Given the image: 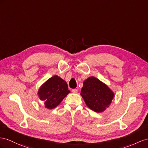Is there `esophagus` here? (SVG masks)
I'll use <instances>...</instances> for the list:
<instances>
[{
  "instance_id": "obj_1",
  "label": "esophagus",
  "mask_w": 148,
  "mask_h": 148,
  "mask_svg": "<svg viewBox=\"0 0 148 148\" xmlns=\"http://www.w3.org/2000/svg\"><path fill=\"white\" fill-rule=\"evenodd\" d=\"M72 92H74V93H77L78 92V89H73V90H72Z\"/></svg>"
}]
</instances>
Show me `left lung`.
<instances>
[{"label": "left lung", "instance_id": "obj_1", "mask_svg": "<svg viewBox=\"0 0 148 148\" xmlns=\"http://www.w3.org/2000/svg\"><path fill=\"white\" fill-rule=\"evenodd\" d=\"M81 95L88 107L96 112L105 111L114 96L106 84L93 76L83 82Z\"/></svg>", "mask_w": 148, "mask_h": 148}]
</instances>
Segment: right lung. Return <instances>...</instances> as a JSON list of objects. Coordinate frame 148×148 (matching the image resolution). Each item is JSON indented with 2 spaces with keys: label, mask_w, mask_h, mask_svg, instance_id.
<instances>
[{
  "label": "right lung",
  "mask_w": 148,
  "mask_h": 148,
  "mask_svg": "<svg viewBox=\"0 0 148 148\" xmlns=\"http://www.w3.org/2000/svg\"><path fill=\"white\" fill-rule=\"evenodd\" d=\"M69 92L67 82L58 75H54L40 86L38 95L44 101L45 108L51 109L58 106Z\"/></svg>",
  "instance_id": "obj_1"
}]
</instances>
